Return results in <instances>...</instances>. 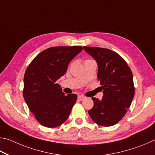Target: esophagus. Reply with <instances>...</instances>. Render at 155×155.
<instances>
[{"instance_id":"1","label":"esophagus","mask_w":155,"mask_h":155,"mask_svg":"<svg viewBox=\"0 0 155 155\" xmlns=\"http://www.w3.org/2000/svg\"><path fill=\"white\" fill-rule=\"evenodd\" d=\"M84 98H85V97L83 95H79L78 97V100H80V101H82V100L84 99Z\"/></svg>"}]
</instances>
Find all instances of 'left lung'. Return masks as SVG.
Returning a JSON list of instances; mask_svg holds the SVG:
<instances>
[{"label":"left lung","mask_w":155,"mask_h":155,"mask_svg":"<svg viewBox=\"0 0 155 155\" xmlns=\"http://www.w3.org/2000/svg\"><path fill=\"white\" fill-rule=\"evenodd\" d=\"M83 48L97 62V78L104 90L101 100L92 97L94 105L88 110L89 116L99 125L112 126L124 117L134 99L131 70L115 51L98 47Z\"/></svg>","instance_id":"obj_1"}]
</instances>
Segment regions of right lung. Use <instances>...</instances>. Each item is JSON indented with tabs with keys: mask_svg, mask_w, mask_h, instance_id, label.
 Segmentation results:
<instances>
[{
	"mask_svg": "<svg viewBox=\"0 0 155 155\" xmlns=\"http://www.w3.org/2000/svg\"><path fill=\"white\" fill-rule=\"evenodd\" d=\"M82 50V46L48 48L27 67L24 76V99L41 125L54 128L69 117L77 95H65L56 81L65 74L70 61Z\"/></svg>",
	"mask_w": 155,
	"mask_h": 155,
	"instance_id": "right-lung-1",
	"label": "right lung"
}]
</instances>
